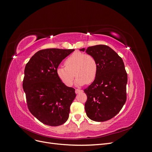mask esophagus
<instances>
[{"label": "esophagus", "mask_w": 152, "mask_h": 152, "mask_svg": "<svg viewBox=\"0 0 152 152\" xmlns=\"http://www.w3.org/2000/svg\"><path fill=\"white\" fill-rule=\"evenodd\" d=\"M80 92H82V90H80V89H75V93H76V94L79 93H80Z\"/></svg>", "instance_id": "1"}]
</instances>
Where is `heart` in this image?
<instances>
[{"instance_id": "1", "label": "heart", "mask_w": 152, "mask_h": 152, "mask_svg": "<svg viewBox=\"0 0 152 152\" xmlns=\"http://www.w3.org/2000/svg\"><path fill=\"white\" fill-rule=\"evenodd\" d=\"M65 66H58L56 72L59 79L68 87L72 85L75 75L77 86L91 83L97 75L98 63L93 55L89 54L73 53L65 60Z\"/></svg>"}]
</instances>
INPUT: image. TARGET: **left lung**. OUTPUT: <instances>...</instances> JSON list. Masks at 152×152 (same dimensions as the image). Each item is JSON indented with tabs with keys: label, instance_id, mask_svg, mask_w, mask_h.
<instances>
[{
	"label": "left lung",
	"instance_id": "8db88e82",
	"mask_svg": "<svg viewBox=\"0 0 152 152\" xmlns=\"http://www.w3.org/2000/svg\"><path fill=\"white\" fill-rule=\"evenodd\" d=\"M80 50L93 55L98 66L96 79L84 90L87 97V116L96 122L108 121L121 111L126 102L127 74L122 59L106 45Z\"/></svg>",
	"mask_w": 152,
	"mask_h": 152
}]
</instances>
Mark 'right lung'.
<instances>
[{"mask_svg": "<svg viewBox=\"0 0 152 152\" xmlns=\"http://www.w3.org/2000/svg\"><path fill=\"white\" fill-rule=\"evenodd\" d=\"M75 49H46L39 50L25 68L23 88L29 111L45 125L58 126L68 118L75 89L59 79L56 68Z\"/></svg>", "mask_w": 152, "mask_h": 152, "instance_id": "add662e5", "label": "right lung"}]
</instances>
